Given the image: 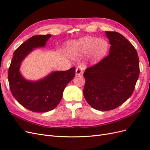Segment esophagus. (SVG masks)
<instances>
[{
    "label": "esophagus",
    "mask_w": 150,
    "mask_h": 150,
    "mask_svg": "<svg viewBox=\"0 0 150 150\" xmlns=\"http://www.w3.org/2000/svg\"><path fill=\"white\" fill-rule=\"evenodd\" d=\"M82 72H83V67L81 66H78L76 68V75L81 74V73H82Z\"/></svg>",
    "instance_id": "34e87169"
}]
</instances>
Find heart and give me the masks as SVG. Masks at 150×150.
Segmentation results:
<instances>
[{"label":"heart","instance_id":"obj_1","mask_svg":"<svg viewBox=\"0 0 150 150\" xmlns=\"http://www.w3.org/2000/svg\"><path fill=\"white\" fill-rule=\"evenodd\" d=\"M67 49L69 54L75 57L88 54V60L94 63L107 54L110 44L104 39L86 36L71 43Z\"/></svg>","mask_w":150,"mask_h":150}]
</instances>
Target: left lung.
Segmentation results:
<instances>
[{
  "label": "left lung",
  "mask_w": 150,
  "mask_h": 150,
  "mask_svg": "<svg viewBox=\"0 0 150 150\" xmlns=\"http://www.w3.org/2000/svg\"><path fill=\"white\" fill-rule=\"evenodd\" d=\"M111 44L110 52L84 72V96L93 108L112 110L131 95L139 74L137 50L123 35L106 31Z\"/></svg>",
  "instance_id": "8db88e82"
}]
</instances>
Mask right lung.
Returning <instances> with one entry per match:
<instances>
[{"mask_svg": "<svg viewBox=\"0 0 150 150\" xmlns=\"http://www.w3.org/2000/svg\"><path fill=\"white\" fill-rule=\"evenodd\" d=\"M51 37L37 35L27 40L13 52L8 71V80L12 96L22 106L33 112H44L55 108L60 103L67 84L74 78L76 67L65 71L53 72L35 82L23 78L19 72L21 63L34 48L43 47Z\"/></svg>", "mask_w": 150, "mask_h": 150, "instance_id": "obj_1", "label": "right lung"}]
</instances>
